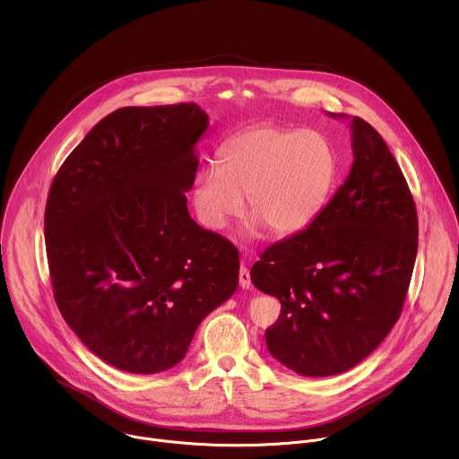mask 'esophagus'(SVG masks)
Instances as JSON below:
<instances>
[{
	"label": "esophagus",
	"instance_id": "1",
	"mask_svg": "<svg viewBox=\"0 0 459 459\" xmlns=\"http://www.w3.org/2000/svg\"><path fill=\"white\" fill-rule=\"evenodd\" d=\"M250 273H248V269L247 267H241L239 269V287L241 289H250Z\"/></svg>",
	"mask_w": 459,
	"mask_h": 459
}]
</instances>
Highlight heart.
<instances>
[{"mask_svg":"<svg viewBox=\"0 0 459 459\" xmlns=\"http://www.w3.org/2000/svg\"><path fill=\"white\" fill-rule=\"evenodd\" d=\"M218 163L202 169L192 185L194 211L211 230L239 216L247 198L254 227L281 238L298 234L319 216L338 176L336 152L323 134L274 125L232 136Z\"/></svg>","mask_w":459,"mask_h":459,"instance_id":"1","label":"heart"}]
</instances>
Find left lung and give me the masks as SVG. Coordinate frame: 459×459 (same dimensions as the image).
Wrapping results in <instances>:
<instances>
[{
    "label": "left lung",
    "instance_id": "1",
    "mask_svg": "<svg viewBox=\"0 0 459 459\" xmlns=\"http://www.w3.org/2000/svg\"><path fill=\"white\" fill-rule=\"evenodd\" d=\"M333 117H347L333 114ZM345 183L301 232L271 245L250 271L281 303L267 349L290 370L323 377L363 361L398 321L418 252L405 176L377 130L354 116Z\"/></svg>",
    "mask_w": 459,
    "mask_h": 459
}]
</instances>
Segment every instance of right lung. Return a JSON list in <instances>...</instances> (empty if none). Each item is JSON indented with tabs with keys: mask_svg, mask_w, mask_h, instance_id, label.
Listing matches in <instances>:
<instances>
[{
	"mask_svg": "<svg viewBox=\"0 0 459 459\" xmlns=\"http://www.w3.org/2000/svg\"><path fill=\"white\" fill-rule=\"evenodd\" d=\"M209 116L195 103L123 107L57 170L45 243L57 308L108 365L179 363L204 317L238 289L239 252L186 209Z\"/></svg>",
	"mask_w": 459,
	"mask_h": 459,
	"instance_id": "obj_1",
	"label": "right lung"
}]
</instances>
